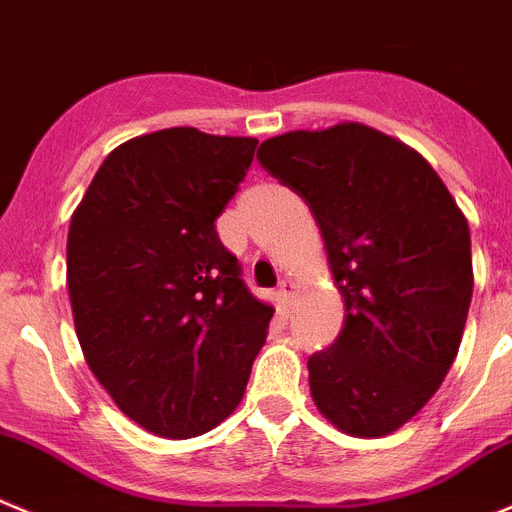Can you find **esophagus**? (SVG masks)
<instances>
[{
  "label": "esophagus",
  "instance_id": "34e87169",
  "mask_svg": "<svg viewBox=\"0 0 512 512\" xmlns=\"http://www.w3.org/2000/svg\"><path fill=\"white\" fill-rule=\"evenodd\" d=\"M294 296H296V286L291 284V281H281V284H279V299H281V304L286 306V309H291V304H294Z\"/></svg>",
  "mask_w": 512,
  "mask_h": 512
}]
</instances>
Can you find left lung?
Wrapping results in <instances>:
<instances>
[{
    "label": "left lung",
    "instance_id": "obj_1",
    "mask_svg": "<svg viewBox=\"0 0 512 512\" xmlns=\"http://www.w3.org/2000/svg\"><path fill=\"white\" fill-rule=\"evenodd\" d=\"M256 158L314 213L344 296L342 334L309 357L314 405L347 435L399 430L460 349L472 299L465 216L417 150L362 123L291 130Z\"/></svg>",
    "mask_w": 512,
    "mask_h": 512
}]
</instances>
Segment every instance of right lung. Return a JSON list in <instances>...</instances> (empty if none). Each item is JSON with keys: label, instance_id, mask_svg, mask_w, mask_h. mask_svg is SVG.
Listing matches in <instances>:
<instances>
[{"label": "right lung", "instance_id": "right-lung-1", "mask_svg": "<svg viewBox=\"0 0 512 512\" xmlns=\"http://www.w3.org/2000/svg\"><path fill=\"white\" fill-rule=\"evenodd\" d=\"M259 140L168 128L118 145L67 233L87 367L115 405L173 440L221 425L246 392L274 306L241 279L216 218Z\"/></svg>", "mask_w": 512, "mask_h": 512}]
</instances>
